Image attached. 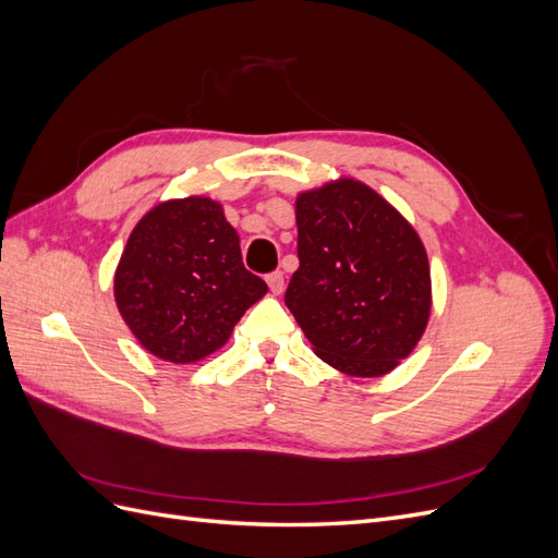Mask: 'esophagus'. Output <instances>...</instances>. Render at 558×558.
<instances>
[{"instance_id":"obj_1","label":"esophagus","mask_w":558,"mask_h":558,"mask_svg":"<svg viewBox=\"0 0 558 558\" xmlns=\"http://www.w3.org/2000/svg\"><path fill=\"white\" fill-rule=\"evenodd\" d=\"M267 286H269V291H272L275 295H279L283 291V272L267 275Z\"/></svg>"}]
</instances>
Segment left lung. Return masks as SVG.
Wrapping results in <instances>:
<instances>
[{"instance_id": "1", "label": "left lung", "mask_w": 558, "mask_h": 558, "mask_svg": "<svg viewBox=\"0 0 558 558\" xmlns=\"http://www.w3.org/2000/svg\"><path fill=\"white\" fill-rule=\"evenodd\" d=\"M295 221L300 267L283 300L314 353L351 377L391 373L430 316V267L416 230L353 179L300 193Z\"/></svg>"}]
</instances>
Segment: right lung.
I'll use <instances>...</instances> for the list:
<instances>
[{"mask_svg": "<svg viewBox=\"0 0 558 558\" xmlns=\"http://www.w3.org/2000/svg\"><path fill=\"white\" fill-rule=\"evenodd\" d=\"M267 283L242 263L240 238L209 197L170 199L134 226L116 267L118 312L140 344L170 363L221 349Z\"/></svg>", "mask_w": 558, "mask_h": 558, "instance_id": "right-lung-1", "label": "right lung"}]
</instances>
